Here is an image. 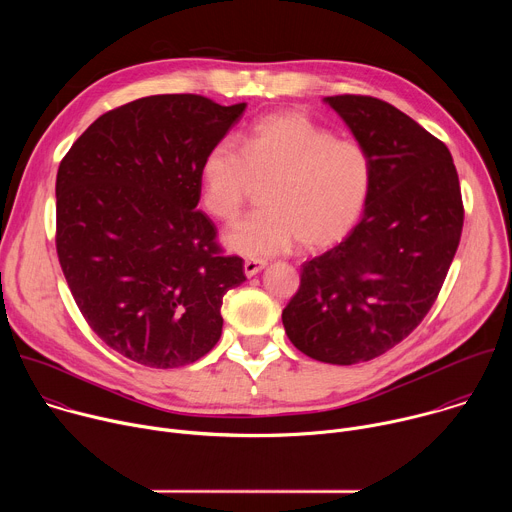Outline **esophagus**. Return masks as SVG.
<instances>
[{
    "label": "esophagus",
    "mask_w": 512,
    "mask_h": 512,
    "mask_svg": "<svg viewBox=\"0 0 512 512\" xmlns=\"http://www.w3.org/2000/svg\"><path fill=\"white\" fill-rule=\"evenodd\" d=\"M267 267V263L265 261H261V259H247L245 261V265H243V269H245V275L247 277H253V275H257L259 271H263Z\"/></svg>",
    "instance_id": "34e87169"
}]
</instances>
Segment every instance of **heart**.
Returning a JSON list of instances; mask_svg holds the SVG:
<instances>
[{
  "instance_id": "obj_1",
  "label": "heart",
  "mask_w": 512,
  "mask_h": 512,
  "mask_svg": "<svg viewBox=\"0 0 512 512\" xmlns=\"http://www.w3.org/2000/svg\"><path fill=\"white\" fill-rule=\"evenodd\" d=\"M255 182H267L265 208L235 225L225 245L251 259L283 253L296 241L318 251L358 223L371 190V160L358 141L283 111L255 121L241 150L223 139L202 158L200 198L218 221H235Z\"/></svg>"
}]
</instances>
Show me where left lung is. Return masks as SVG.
<instances>
[{"label":"left lung","mask_w":512,"mask_h":512,"mask_svg":"<svg viewBox=\"0 0 512 512\" xmlns=\"http://www.w3.org/2000/svg\"><path fill=\"white\" fill-rule=\"evenodd\" d=\"M371 160V190L348 237L302 265L281 320L314 360L354 364L409 336L433 306L456 255L464 206L446 145L397 107L326 97Z\"/></svg>","instance_id":"left-lung-1"}]
</instances>
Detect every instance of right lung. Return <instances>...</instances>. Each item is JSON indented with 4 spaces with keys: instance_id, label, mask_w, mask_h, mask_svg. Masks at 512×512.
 <instances>
[{
    "instance_id": "add662e5",
    "label": "right lung",
    "mask_w": 512,
    "mask_h": 512,
    "mask_svg": "<svg viewBox=\"0 0 512 512\" xmlns=\"http://www.w3.org/2000/svg\"><path fill=\"white\" fill-rule=\"evenodd\" d=\"M200 95H154L101 115L56 174V251L81 314L121 356L176 369L223 332L241 257H221L196 210L200 164L241 119Z\"/></svg>"
}]
</instances>
